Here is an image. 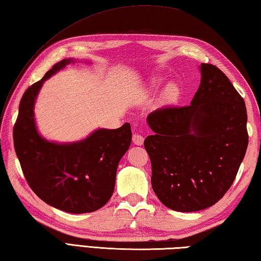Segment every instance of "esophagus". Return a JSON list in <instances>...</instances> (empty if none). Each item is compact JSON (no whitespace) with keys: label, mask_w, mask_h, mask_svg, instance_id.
Segmentation results:
<instances>
[{"label":"esophagus","mask_w":261,"mask_h":261,"mask_svg":"<svg viewBox=\"0 0 261 261\" xmlns=\"http://www.w3.org/2000/svg\"><path fill=\"white\" fill-rule=\"evenodd\" d=\"M143 140H145V138H143V136H141L139 134H136V135H134V137H132V141H134V143L137 146L143 145Z\"/></svg>","instance_id":"obj_1"}]
</instances>
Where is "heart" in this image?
<instances>
[{
  "label": "heart",
  "mask_w": 261,
  "mask_h": 261,
  "mask_svg": "<svg viewBox=\"0 0 261 261\" xmlns=\"http://www.w3.org/2000/svg\"><path fill=\"white\" fill-rule=\"evenodd\" d=\"M160 83L162 82H160L159 79H153V80H151L150 84H149V88H150L151 91H156L157 88L160 86ZM179 94H180L179 86L177 85L176 83H169V84L165 86L162 94H160L159 102L163 105L174 104L177 102V99H178Z\"/></svg>",
  "instance_id": "obj_1"
}]
</instances>
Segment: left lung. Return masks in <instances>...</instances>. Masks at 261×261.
Masks as SVG:
<instances>
[{"label": "left lung", "mask_w": 261, "mask_h": 261, "mask_svg": "<svg viewBox=\"0 0 261 261\" xmlns=\"http://www.w3.org/2000/svg\"><path fill=\"white\" fill-rule=\"evenodd\" d=\"M191 105L153 111L145 148L159 201L178 212L212 206L233 182L247 151V109L222 70L201 64Z\"/></svg>", "instance_id": "left-lung-1"}]
</instances>
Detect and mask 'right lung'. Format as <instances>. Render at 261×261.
<instances>
[{"label":"right lung","instance_id":"1","mask_svg":"<svg viewBox=\"0 0 261 261\" xmlns=\"http://www.w3.org/2000/svg\"><path fill=\"white\" fill-rule=\"evenodd\" d=\"M74 59L53 66L31 85L21 98L13 127L15 153L22 171L38 197L68 213L94 212L104 206L114 191L120 159L131 145V126L97 129L86 139L57 143L46 140L37 130L35 102L45 81Z\"/></svg>","mask_w":261,"mask_h":261}]
</instances>
